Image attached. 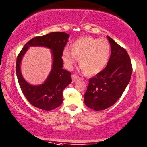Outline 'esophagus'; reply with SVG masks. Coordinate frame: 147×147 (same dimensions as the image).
I'll return each instance as SVG.
<instances>
[{
    "label": "esophagus",
    "instance_id": "obj_1",
    "mask_svg": "<svg viewBox=\"0 0 147 147\" xmlns=\"http://www.w3.org/2000/svg\"><path fill=\"white\" fill-rule=\"evenodd\" d=\"M71 78H72V82H75L77 80H78L79 79H80V77H79V76H78L75 75V74H72Z\"/></svg>",
    "mask_w": 147,
    "mask_h": 147
}]
</instances>
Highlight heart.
I'll return each instance as SVG.
<instances>
[{"mask_svg": "<svg viewBox=\"0 0 147 147\" xmlns=\"http://www.w3.org/2000/svg\"><path fill=\"white\" fill-rule=\"evenodd\" d=\"M70 49L62 52L61 58L65 67L71 68L76 56L79 57V65L87 75H95L103 71L110 58L111 46L105 38H81L71 44Z\"/></svg>", "mask_w": 147, "mask_h": 147, "instance_id": "heart-1", "label": "heart"}]
</instances>
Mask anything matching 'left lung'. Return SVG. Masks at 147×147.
Instances as JSON below:
<instances>
[{
  "label": "left lung",
  "mask_w": 147,
  "mask_h": 147,
  "mask_svg": "<svg viewBox=\"0 0 147 147\" xmlns=\"http://www.w3.org/2000/svg\"><path fill=\"white\" fill-rule=\"evenodd\" d=\"M111 46V56L107 66L89 80L84 95L86 106L101 111L114 105L130 82L132 64L127 51L107 36Z\"/></svg>",
  "instance_id": "1"
}]
</instances>
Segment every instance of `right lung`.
I'll list each match as a JSON object with an SVG mask.
<instances>
[{"mask_svg":"<svg viewBox=\"0 0 147 147\" xmlns=\"http://www.w3.org/2000/svg\"><path fill=\"white\" fill-rule=\"evenodd\" d=\"M69 35L63 32H53L48 34L32 38L20 51L16 59V74L23 94L29 103L39 109L51 111L62 103L63 91L71 84L69 71L63 69L61 58ZM44 47L50 49L53 56L52 69L42 84L32 85L27 82L21 73L20 64L23 57L30 47Z\"/></svg>","mask_w":147,"mask_h":147,"instance_id":"add662e5","label":"right lung"}]
</instances>
